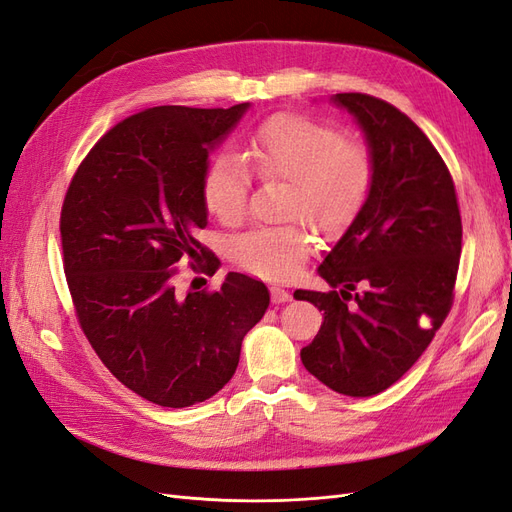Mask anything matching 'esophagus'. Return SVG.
Wrapping results in <instances>:
<instances>
[{
  "instance_id": "esophagus-1",
  "label": "esophagus",
  "mask_w": 512,
  "mask_h": 512,
  "mask_svg": "<svg viewBox=\"0 0 512 512\" xmlns=\"http://www.w3.org/2000/svg\"><path fill=\"white\" fill-rule=\"evenodd\" d=\"M271 299H273V303H286V301H290V292L280 288V286H273L271 288Z\"/></svg>"
}]
</instances>
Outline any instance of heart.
Instances as JSON below:
<instances>
[{
    "instance_id": "obj_1",
    "label": "heart",
    "mask_w": 512,
    "mask_h": 512,
    "mask_svg": "<svg viewBox=\"0 0 512 512\" xmlns=\"http://www.w3.org/2000/svg\"><path fill=\"white\" fill-rule=\"evenodd\" d=\"M245 158L262 179L288 181L286 218H301L322 235H337L359 215L374 183V160L363 143L346 138L333 123L303 115H277L254 132ZM200 194L222 224L243 218L250 173L237 160L215 156L203 175ZM312 252L301 222L245 232L232 241L241 267L267 280H288Z\"/></svg>"
}]
</instances>
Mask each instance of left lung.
I'll list each match as a JSON object with an SVG mask.
<instances>
[{
	"label": "left lung",
	"mask_w": 512,
	"mask_h": 512,
	"mask_svg": "<svg viewBox=\"0 0 512 512\" xmlns=\"http://www.w3.org/2000/svg\"><path fill=\"white\" fill-rule=\"evenodd\" d=\"M331 102L365 134L374 183L318 267L333 290L294 292L324 312L301 361L335 393L371 397L406 374L451 312L461 215L451 173L408 115L367 94Z\"/></svg>",
	"instance_id": "1"
}]
</instances>
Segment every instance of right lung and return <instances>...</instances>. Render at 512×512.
<instances>
[{
  "instance_id": "add662e5",
  "label": "right lung",
  "mask_w": 512,
  "mask_h": 512,
  "mask_svg": "<svg viewBox=\"0 0 512 512\" xmlns=\"http://www.w3.org/2000/svg\"><path fill=\"white\" fill-rule=\"evenodd\" d=\"M247 108L153 106L123 119L87 153L61 207L83 333L121 384L162 408L218 393L269 307L267 286L243 273L215 292L175 288L183 256L207 258L200 271L215 273L218 258L196 239L207 226L200 183Z\"/></svg>"
}]
</instances>
